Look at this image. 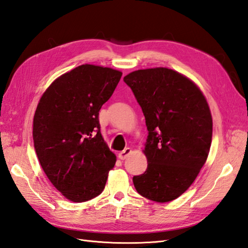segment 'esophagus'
<instances>
[{"label":"esophagus","mask_w":248,"mask_h":248,"mask_svg":"<svg viewBox=\"0 0 248 248\" xmlns=\"http://www.w3.org/2000/svg\"><path fill=\"white\" fill-rule=\"evenodd\" d=\"M131 152H132V150H131L130 148H126V149H124V151L120 152V153L118 154V157H119L122 160H124V159H126V158H128V156L131 154Z\"/></svg>","instance_id":"obj_1"}]
</instances>
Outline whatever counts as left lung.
I'll return each instance as SVG.
<instances>
[{"label": "left lung", "mask_w": 248, "mask_h": 248, "mask_svg": "<svg viewBox=\"0 0 248 248\" xmlns=\"http://www.w3.org/2000/svg\"><path fill=\"white\" fill-rule=\"evenodd\" d=\"M124 81L149 131L143 151L148 168L133 183L144 198L172 201L190 186L208 156L213 119L207 101L192 80L172 69L137 70Z\"/></svg>", "instance_id": "8db88e82"}]
</instances>
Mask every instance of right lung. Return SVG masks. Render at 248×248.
<instances>
[{"label": "right lung", "instance_id": "right-lung-1", "mask_svg": "<svg viewBox=\"0 0 248 248\" xmlns=\"http://www.w3.org/2000/svg\"><path fill=\"white\" fill-rule=\"evenodd\" d=\"M123 73L81 65L56 78L37 105L33 141L48 179L73 202L103 192L116 156L100 133L99 110L109 100Z\"/></svg>", "mask_w": 248, "mask_h": 248}]
</instances>
